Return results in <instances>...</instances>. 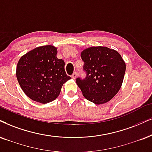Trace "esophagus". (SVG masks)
<instances>
[{
	"instance_id": "34e87169",
	"label": "esophagus",
	"mask_w": 152,
	"mask_h": 152,
	"mask_svg": "<svg viewBox=\"0 0 152 152\" xmlns=\"http://www.w3.org/2000/svg\"><path fill=\"white\" fill-rule=\"evenodd\" d=\"M77 73L76 72H74L73 73V74L72 75V78L73 80H75L76 79V77H77Z\"/></svg>"
}]
</instances>
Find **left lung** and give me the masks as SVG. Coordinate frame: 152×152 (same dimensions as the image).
<instances>
[{"instance_id": "left-lung-1", "label": "left lung", "mask_w": 152, "mask_h": 152, "mask_svg": "<svg viewBox=\"0 0 152 152\" xmlns=\"http://www.w3.org/2000/svg\"><path fill=\"white\" fill-rule=\"evenodd\" d=\"M87 72L85 80L76 83L84 97L99 105L109 102L121 89L126 65L117 50L106 46H92L81 52Z\"/></svg>"}]
</instances>
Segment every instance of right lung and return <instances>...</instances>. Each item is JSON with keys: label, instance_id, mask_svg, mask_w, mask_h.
Instances as JSON below:
<instances>
[{"label": "right lung", "instance_id": "obj_1", "mask_svg": "<svg viewBox=\"0 0 152 152\" xmlns=\"http://www.w3.org/2000/svg\"><path fill=\"white\" fill-rule=\"evenodd\" d=\"M52 45L37 47L19 60L16 77L22 91L34 102L47 104L59 96L63 85L71 79L65 71V62L56 57Z\"/></svg>", "mask_w": 152, "mask_h": 152}]
</instances>
